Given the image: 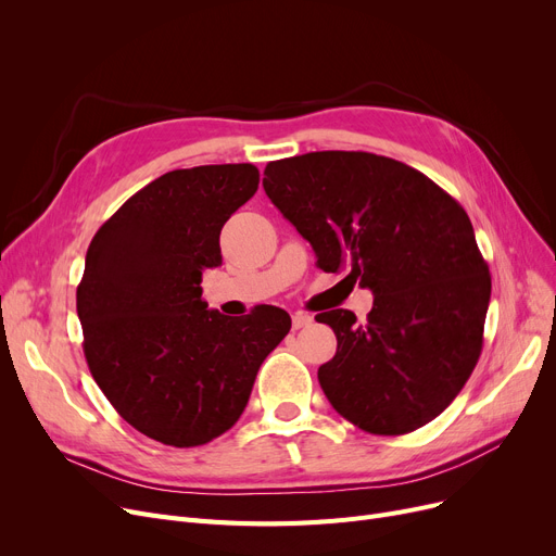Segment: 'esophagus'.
<instances>
[{"label": "esophagus", "instance_id": "esophagus-1", "mask_svg": "<svg viewBox=\"0 0 556 556\" xmlns=\"http://www.w3.org/2000/svg\"><path fill=\"white\" fill-rule=\"evenodd\" d=\"M311 323H313V317H311L308 313H295V315H293V329H295V331L308 327Z\"/></svg>", "mask_w": 556, "mask_h": 556}]
</instances>
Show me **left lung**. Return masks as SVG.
Masks as SVG:
<instances>
[{"mask_svg": "<svg viewBox=\"0 0 556 556\" xmlns=\"http://www.w3.org/2000/svg\"><path fill=\"white\" fill-rule=\"evenodd\" d=\"M263 189L313 245L317 268L374 293L367 323L346 308L315 315L338 338L317 369L346 421L405 434L440 417L478 365L491 275L473 225L417 168L363 151L270 162Z\"/></svg>", "mask_w": 556, "mask_h": 556, "instance_id": "obj_1", "label": "left lung"}]
</instances>
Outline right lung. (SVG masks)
<instances>
[{
	"instance_id": "right-lung-1",
	"label": "right lung",
	"mask_w": 556,
	"mask_h": 556,
	"mask_svg": "<svg viewBox=\"0 0 556 556\" xmlns=\"http://www.w3.org/2000/svg\"><path fill=\"white\" fill-rule=\"evenodd\" d=\"M256 187L254 164L168 170L87 248L76 288L87 367L114 410L166 446H202L237 424L290 331L277 306L225 317L202 302V273L223 263L220 229Z\"/></svg>"
}]
</instances>
